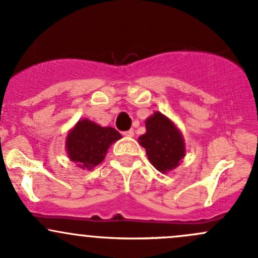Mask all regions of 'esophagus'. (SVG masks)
<instances>
[{"mask_svg":"<svg viewBox=\"0 0 258 258\" xmlns=\"http://www.w3.org/2000/svg\"><path fill=\"white\" fill-rule=\"evenodd\" d=\"M123 135L126 138H133L134 137V130L130 129V130H126V132H123Z\"/></svg>","mask_w":258,"mask_h":258,"instance_id":"34e87169","label":"esophagus"}]
</instances>
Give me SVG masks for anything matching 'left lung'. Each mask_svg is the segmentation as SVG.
<instances>
[{
	"label": "left lung",
	"instance_id": "obj_1",
	"mask_svg": "<svg viewBox=\"0 0 258 258\" xmlns=\"http://www.w3.org/2000/svg\"><path fill=\"white\" fill-rule=\"evenodd\" d=\"M147 133L139 138V143L147 150L154 168L166 172L179 165L185 155L184 140L176 126L161 113H154L145 121Z\"/></svg>",
	"mask_w": 258,
	"mask_h": 258
}]
</instances>
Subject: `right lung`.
Returning <instances> with one entry per match:
<instances>
[{"instance_id":"add662e5","label":"right lung","mask_w":258,"mask_h":258,"mask_svg":"<svg viewBox=\"0 0 258 258\" xmlns=\"http://www.w3.org/2000/svg\"><path fill=\"white\" fill-rule=\"evenodd\" d=\"M118 130L98 125L83 119L67 135V153L70 159L83 169H92L102 163L111 143L120 139Z\"/></svg>"}]
</instances>
